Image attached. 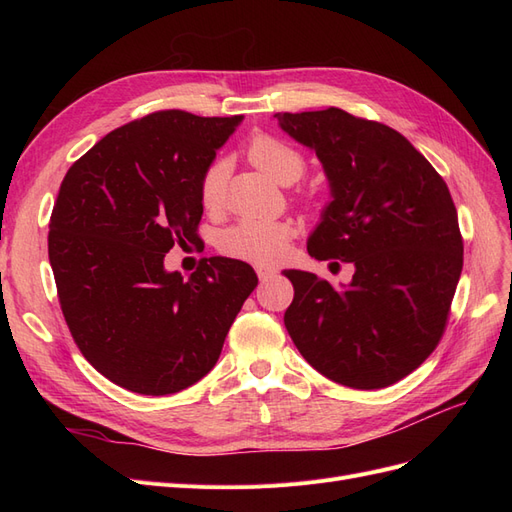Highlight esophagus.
Instances as JSON below:
<instances>
[{
    "label": "esophagus",
    "mask_w": 512,
    "mask_h": 512,
    "mask_svg": "<svg viewBox=\"0 0 512 512\" xmlns=\"http://www.w3.org/2000/svg\"><path fill=\"white\" fill-rule=\"evenodd\" d=\"M256 273H258V280L260 282H267V280H271V277H275V269L273 267H262V265H258L256 267Z\"/></svg>",
    "instance_id": "esophagus-1"
}]
</instances>
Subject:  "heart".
<instances>
[{"label":"heart","instance_id":"obj_1","mask_svg":"<svg viewBox=\"0 0 512 512\" xmlns=\"http://www.w3.org/2000/svg\"><path fill=\"white\" fill-rule=\"evenodd\" d=\"M247 156H250L252 164L260 168L262 173L280 183H294L303 175L305 168L299 151H294L286 143L271 136L254 138L250 147H247ZM224 170L226 168L222 162H215L207 168L203 181H200V200H203V205L207 209L218 207L220 203ZM292 235L294 228L288 222L243 220L224 232L220 239V247L224 254L232 258L269 265V262L280 260L286 254L288 241L292 239Z\"/></svg>","mask_w":512,"mask_h":512}]
</instances>
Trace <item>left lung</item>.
I'll list each match as a JSON object with an SVG mask.
<instances>
[{
	"label": "left lung",
	"mask_w": 512,
	"mask_h": 512,
	"mask_svg": "<svg viewBox=\"0 0 512 512\" xmlns=\"http://www.w3.org/2000/svg\"><path fill=\"white\" fill-rule=\"evenodd\" d=\"M312 149L331 200L307 239L316 260L352 262L348 286L290 269L284 324L303 359L352 389L406 378L438 346L463 267L457 209L444 179L406 136L342 108L275 113Z\"/></svg>",
	"instance_id": "left-lung-1"
}]
</instances>
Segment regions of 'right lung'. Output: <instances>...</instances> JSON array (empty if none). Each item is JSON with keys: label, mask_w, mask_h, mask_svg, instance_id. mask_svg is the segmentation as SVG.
Instances as JSON below:
<instances>
[{"label": "right lung", "mask_w": 512, "mask_h": 512, "mask_svg": "<svg viewBox=\"0 0 512 512\" xmlns=\"http://www.w3.org/2000/svg\"><path fill=\"white\" fill-rule=\"evenodd\" d=\"M243 121L160 111L126 123L76 160L49 224V260L76 346L104 378L170 395L218 363L256 288L247 262L213 256L183 277L175 243L196 239L200 181Z\"/></svg>", "instance_id": "1"}]
</instances>
